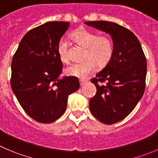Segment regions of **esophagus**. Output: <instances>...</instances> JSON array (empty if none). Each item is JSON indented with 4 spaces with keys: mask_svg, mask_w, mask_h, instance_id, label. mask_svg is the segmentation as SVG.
I'll return each mask as SVG.
<instances>
[{
    "mask_svg": "<svg viewBox=\"0 0 158 158\" xmlns=\"http://www.w3.org/2000/svg\"><path fill=\"white\" fill-rule=\"evenodd\" d=\"M87 82H88V80H86V79H80V80H79V83H80V86H83L84 84L86 83Z\"/></svg>",
    "mask_w": 158,
    "mask_h": 158,
    "instance_id": "obj_1",
    "label": "esophagus"
}]
</instances>
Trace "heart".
<instances>
[{
	"mask_svg": "<svg viewBox=\"0 0 158 158\" xmlns=\"http://www.w3.org/2000/svg\"><path fill=\"white\" fill-rule=\"evenodd\" d=\"M71 37L79 45L86 48L82 62L74 63L65 69L66 75L74 77L87 78L97 69V65L104 67L112 58L114 54V43L107 35H99L97 32L80 29L71 34ZM57 52L61 61L69 62L70 60V49L65 39L59 40Z\"/></svg>",
	"mask_w": 158,
	"mask_h": 158,
	"instance_id": "1",
	"label": "heart"
}]
</instances>
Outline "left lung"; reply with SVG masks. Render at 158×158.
<instances>
[{
  "label": "left lung",
  "instance_id": "8db88e82",
  "mask_svg": "<svg viewBox=\"0 0 158 158\" xmlns=\"http://www.w3.org/2000/svg\"><path fill=\"white\" fill-rule=\"evenodd\" d=\"M85 23L109 33L114 43L112 58L91 79L97 93L89 104L96 118L111 125L127 117L142 98L146 86L147 59L139 40L126 28L111 22Z\"/></svg>",
  "mask_w": 158,
  "mask_h": 158
}]
</instances>
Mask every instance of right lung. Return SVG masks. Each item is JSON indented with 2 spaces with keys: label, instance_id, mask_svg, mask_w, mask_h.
Instances as JSON below:
<instances>
[{
  "label": "right lung",
  "instance_id": "1",
  "mask_svg": "<svg viewBox=\"0 0 158 158\" xmlns=\"http://www.w3.org/2000/svg\"><path fill=\"white\" fill-rule=\"evenodd\" d=\"M67 22H48L23 37L11 61V86L26 114L40 123H51L66 110L69 94L79 88L77 77L58 79L63 64L57 52Z\"/></svg>",
  "mask_w": 158,
  "mask_h": 158
}]
</instances>
